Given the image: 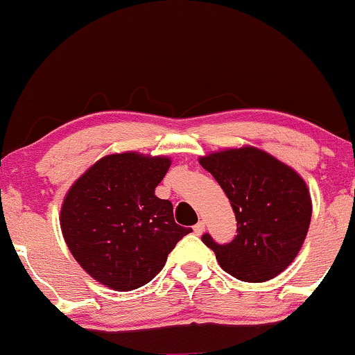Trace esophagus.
<instances>
[{
	"instance_id": "34e87169",
	"label": "esophagus",
	"mask_w": 355,
	"mask_h": 355,
	"mask_svg": "<svg viewBox=\"0 0 355 355\" xmlns=\"http://www.w3.org/2000/svg\"><path fill=\"white\" fill-rule=\"evenodd\" d=\"M193 232L197 235H202L203 232H205V222H202V220H200V222H198L197 225H193Z\"/></svg>"
}]
</instances>
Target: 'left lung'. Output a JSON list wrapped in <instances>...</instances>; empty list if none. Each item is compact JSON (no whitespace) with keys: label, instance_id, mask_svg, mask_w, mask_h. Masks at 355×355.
Listing matches in <instances>:
<instances>
[{"label":"left lung","instance_id":"left-lung-1","mask_svg":"<svg viewBox=\"0 0 355 355\" xmlns=\"http://www.w3.org/2000/svg\"><path fill=\"white\" fill-rule=\"evenodd\" d=\"M230 200L237 235L218 245L203 243L220 267L243 282H266L294 262L307 237L312 200L304 178L292 166L255 146L227 148L198 158Z\"/></svg>","mask_w":355,"mask_h":355}]
</instances>
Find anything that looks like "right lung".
I'll list each match as a JSON object with an SVG mask.
<instances>
[{
  "label": "right lung",
  "mask_w": 355,
  "mask_h": 355,
  "mask_svg": "<svg viewBox=\"0 0 355 355\" xmlns=\"http://www.w3.org/2000/svg\"><path fill=\"white\" fill-rule=\"evenodd\" d=\"M172 160L112 153L68 190L60 225L71 255L96 282L118 292L148 284L191 229L175 223L172 202L155 195Z\"/></svg>",
  "instance_id": "1"
}]
</instances>
